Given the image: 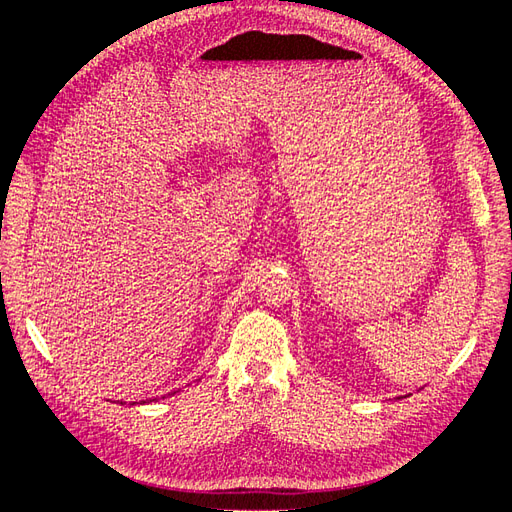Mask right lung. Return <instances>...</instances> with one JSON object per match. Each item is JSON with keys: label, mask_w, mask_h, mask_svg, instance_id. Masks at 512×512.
<instances>
[{"label": "right lung", "mask_w": 512, "mask_h": 512, "mask_svg": "<svg viewBox=\"0 0 512 512\" xmlns=\"http://www.w3.org/2000/svg\"><path fill=\"white\" fill-rule=\"evenodd\" d=\"M134 404H136V401H134ZM143 404H145V401H143Z\"/></svg>", "instance_id": "right-lung-1"}]
</instances>
